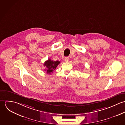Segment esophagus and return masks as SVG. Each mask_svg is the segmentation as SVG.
<instances>
[{"label": "esophagus", "instance_id": "34e87169", "mask_svg": "<svg viewBox=\"0 0 125 125\" xmlns=\"http://www.w3.org/2000/svg\"><path fill=\"white\" fill-rule=\"evenodd\" d=\"M64 61H65V62H68V61H69V58L67 57H65V58H64Z\"/></svg>", "mask_w": 125, "mask_h": 125}]
</instances>
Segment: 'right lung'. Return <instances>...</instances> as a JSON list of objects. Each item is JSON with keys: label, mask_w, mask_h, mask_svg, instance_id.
Segmentation results:
<instances>
[{"label": "right lung", "mask_w": 125, "mask_h": 125, "mask_svg": "<svg viewBox=\"0 0 125 125\" xmlns=\"http://www.w3.org/2000/svg\"><path fill=\"white\" fill-rule=\"evenodd\" d=\"M60 63V62L58 61H53L50 59H49L44 63V66H46L47 68L45 71H47V73L51 74Z\"/></svg>", "instance_id": "right-lung-1"}]
</instances>
